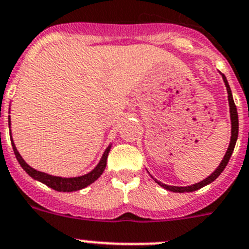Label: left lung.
I'll use <instances>...</instances> for the list:
<instances>
[{"mask_svg": "<svg viewBox=\"0 0 249 249\" xmlns=\"http://www.w3.org/2000/svg\"><path fill=\"white\" fill-rule=\"evenodd\" d=\"M220 74H221L222 79H224L225 87H226L227 94H229V95H227V99H229L230 118H231V139H230V144H229V148H227L226 154H225L224 159L221 160V162H220V165L217 166V169L215 170V171L213 172L210 176H208L207 178L203 179V181H200V182H198V183L192 184V186H186V187L169 186V184H165V183H162V182L158 181V179L154 178V177L150 175L151 178H153L154 181L159 184V186H161L162 188L167 189V191L175 192V193H184V192H193V191H197V189L203 188L204 186H207V184L212 183L213 181H215V179H216L217 177L221 175V172L224 171L225 167H226V165H227V162H229L230 158H231V155H232L233 149H235L236 142H237V137H238V113H237V108H236L235 101H233V98H232V93H231V89H230V85H229V83H227L226 77H225L222 73H220Z\"/></svg>", "mask_w": 249, "mask_h": 249, "instance_id": "1", "label": "left lung"}]
</instances>
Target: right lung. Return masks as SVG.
Returning <instances> with one entry per match:
<instances>
[{
	"label": "right lung",
	"mask_w": 249,
	"mask_h": 249,
	"mask_svg": "<svg viewBox=\"0 0 249 249\" xmlns=\"http://www.w3.org/2000/svg\"><path fill=\"white\" fill-rule=\"evenodd\" d=\"M8 118H9V128H11V116H9ZM9 136H11V143H12V146H13L14 155H16L17 160H18V162L20 164V166L23 167V170H24V171L34 179H36V181L41 182V183L46 184L47 187H50V188L55 189V191H58V192L79 191V189L85 188V187H88L89 184L93 183V182H95L96 179L103 175L104 170H105L108 151H110L111 145H112V144H110V145L105 149V151H104L99 164L96 165L90 172H88V174L83 175V176H78V177H60V176H52V175L37 171V170L33 169L32 166H29V165L24 161V159L22 158L19 151L17 150L16 144H14L13 138H12L11 129H9Z\"/></svg>",
	"instance_id": "add662e5"
}]
</instances>
